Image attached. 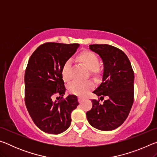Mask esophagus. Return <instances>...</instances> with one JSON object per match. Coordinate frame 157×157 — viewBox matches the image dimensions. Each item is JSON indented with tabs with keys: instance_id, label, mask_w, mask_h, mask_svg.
<instances>
[{
	"instance_id": "1",
	"label": "esophagus",
	"mask_w": 157,
	"mask_h": 157,
	"mask_svg": "<svg viewBox=\"0 0 157 157\" xmlns=\"http://www.w3.org/2000/svg\"><path fill=\"white\" fill-rule=\"evenodd\" d=\"M84 98H82V97H79L78 98V101H79V103H82L84 101Z\"/></svg>"
}]
</instances>
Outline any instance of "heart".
Listing matches in <instances>:
<instances>
[{"label":"heart","instance_id":"obj_1","mask_svg":"<svg viewBox=\"0 0 157 157\" xmlns=\"http://www.w3.org/2000/svg\"><path fill=\"white\" fill-rule=\"evenodd\" d=\"M77 60L86 66L89 70V73L93 78L98 79L102 75V69L100 67V59L97 54L91 50H84L77 56ZM71 63L70 60L66 61L62 66L61 75L63 80L65 82L71 81ZM94 85L91 81L73 82L68 85V90L71 94L84 95L94 88Z\"/></svg>","mask_w":157,"mask_h":157}]
</instances>
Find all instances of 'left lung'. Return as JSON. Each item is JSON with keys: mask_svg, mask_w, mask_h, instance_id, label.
I'll return each mask as SVG.
<instances>
[{"mask_svg": "<svg viewBox=\"0 0 157 157\" xmlns=\"http://www.w3.org/2000/svg\"><path fill=\"white\" fill-rule=\"evenodd\" d=\"M104 63L102 82L93 92L100 100H91L93 107L86 115L89 124L102 131H110L126 120L134 102V73L123 51L108 44L90 45Z\"/></svg>", "mask_w": 157, "mask_h": 157, "instance_id": "left-lung-1", "label": "left lung"}]
</instances>
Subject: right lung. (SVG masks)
Segmentation results:
<instances>
[{
  "instance_id": "1",
  "label": "right lung",
  "mask_w": 157,
  "mask_h": 157,
  "mask_svg": "<svg viewBox=\"0 0 157 157\" xmlns=\"http://www.w3.org/2000/svg\"><path fill=\"white\" fill-rule=\"evenodd\" d=\"M79 46L45 43L29 59L25 72V106L34 124L46 133L59 134L66 131L71 125V113L79 105L75 95L63 98L66 88L61 75L63 64ZM57 93L60 100L54 101L53 95Z\"/></svg>"
}]
</instances>
